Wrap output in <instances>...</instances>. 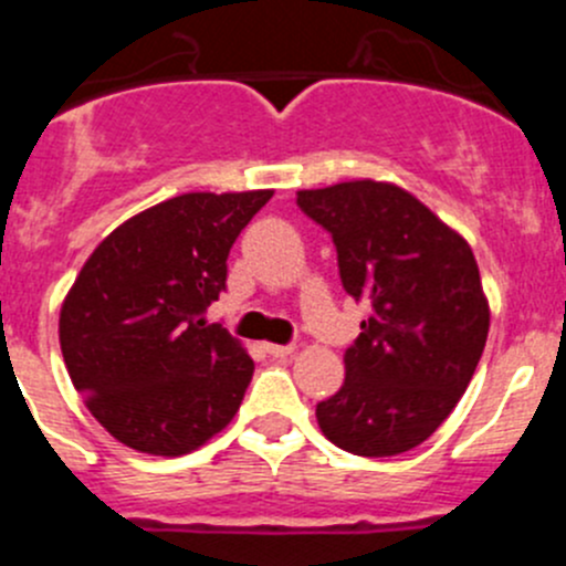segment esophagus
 I'll use <instances>...</instances> for the list:
<instances>
[{
  "label": "esophagus",
  "instance_id": "34e87169",
  "mask_svg": "<svg viewBox=\"0 0 566 566\" xmlns=\"http://www.w3.org/2000/svg\"><path fill=\"white\" fill-rule=\"evenodd\" d=\"M265 353L273 358H287L295 353V345H265Z\"/></svg>",
  "mask_w": 566,
  "mask_h": 566
}]
</instances>
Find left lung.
Segmentation results:
<instances>
[{
    "label": "left lung",
    "instance_id": "8db88e82",
    "mask_svg": "<svg viewBox=\"0 0 566 566\" xmlns=\"http://www.w3.org/2000/svg\"><path fill=\"white\" fill-rule=\"evenodd\" d=\"M331 232L342 287L369 306L345 384L317 405L323 436L361 458L424 443L471 384L490 331L476 256L421 199L386 180L298 191Z\"/></svg>",
    "mask_w": 566,
    "mask_h": 566
}]
</instances>
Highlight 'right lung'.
<instances>
[{"instance_id": "add662e5", "label": "right lung", "mask_w": 566, "mask_h": 566, "mask_svg": "<svg viewBox=\"0 0 566 566\" xmlns=\"http://www.w3.org/2000/svg\"><path fill=\"white\" fill-rule=\"evenodd\" d=\"M260 191H191L108 232L60 310V347L76 391L125 447L180 458L224 430L254 361L205 310Z\"/></svg>"}]
</instances>
